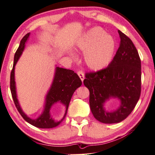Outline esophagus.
<instances>
[{
    "label": "esophagus",
    "instance_id": "1",
    "mask_svg": "<svg viewBox=\"0 0 155 155\" xmlns=\"http://www.w3.org/2000/svg\"><path fill=\"white\" fill-rule=\"evenodd\" d=\"M77 74L78 75V77H80L81 80L82 81H83V80H84L85 78V76H84V73H83V72L82 70H78L77 72Z\"/></svg>",
    "mask_w": 155,
    "mask_h": 155
}]
</instances>
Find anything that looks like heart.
<instances>
[{
	"instance_id": "heart-1",
	"label": "heart",
	"mask_w": 155,
	"mask_h": 155,
	"mask_svg": "<svg viewBox=\"0 0 155 155\" xmlns=\"http://www.w3.org/2000/svg\"><path fill=\"white\" fill-rule=\"evenodd\" d=\"M77 48L85 53V62L91 70H100L111 62L116 43L112 36L99 28L91 29L78 41Z\"/></svg>"
}]
</instances>
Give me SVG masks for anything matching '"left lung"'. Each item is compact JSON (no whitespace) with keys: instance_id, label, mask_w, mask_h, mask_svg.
Listing matches in <instances>:
<instances>
[{"instance_id":"1","label":"left lung","mask_w":155,"mask_h":155,"mask_svg":"<svg viewBox=\"0 0 155 155\" xmlns=\"http://www.w3.org/2000/svg\"><path fill=\"white\" fill-rule=\"evenodd\" d=\"M121 41L117 53L107 68L86 72L83 81L90 91V106L96 119L104 124H116L132 112L141 90V65L138 51L131 39L118 30ZM110 97L121 100L116 111L108 113L103 108Z\"/></svg>"}]
</instances>
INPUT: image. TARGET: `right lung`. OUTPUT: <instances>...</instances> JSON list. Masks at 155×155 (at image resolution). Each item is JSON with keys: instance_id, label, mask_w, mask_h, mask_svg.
Wrapping results in <instances>:
<instances>
[{"instance_id": "1", "label": "right lung", "mask_w": 155, "mask_h": 155, "mask_svg": "<svg viewBox=\"0 0 155 155\" xmlns=\"http://www.w3.org/2000/svg\"><path fill=\"white\" fill-rule=\"evenodd\" d=\"M29 34L30 33H28L22 38L18 48L17 49L15 54H14V65L10 74V90L12 99H13L14 104H15L18 112L27 122L34 126L39 127V128H52V127L59 125L65 118L66 114H67V110L71 98H72L74 91L81 85L82 82L77 74L74 73L73 70L57 67L56 68L55 76L52 85L46 96L45 106L42 114L36 119H31L27 116L22 111L18 99L16 98V85L15 81H14V68H15V65L16 64L17 61L23 52L25 48V43H26L27 40L29 38ZM56 102H62L66 107L64 117L60 122L54 121L51 119L49 114L51 107Z\"/></svg>"}]
</instances>
